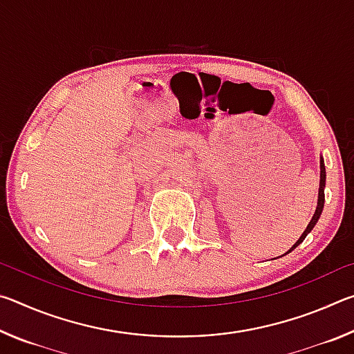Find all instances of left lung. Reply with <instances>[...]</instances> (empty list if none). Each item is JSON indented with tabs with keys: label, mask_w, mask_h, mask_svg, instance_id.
Returning a JSON list of instances; mask_svg holds the SVG:
<instances>
[{
	"label": "left lung",
	"mask_w": 354,
	"mask_h": 354,
	"mask_svg": "<svg viewBox=\"0 0 354 354\" xmlns=\"http://www.w3.org/2000/svg\"><path fill=\"white\" fill-rule=\"evenodd\" d=\"M325 184H326V170H325V164H323V158L320 159V189H319V201H317V209H315V214H314V217H313V220L309 221V225H308V227L306 230H304V232L301 234V237L298 239L297 241V243L293 245V247L287 251V253H290L292 250H295L299 243H301L304 239H306V236L309 234L310 231H313V227L315 226V223L317 221H319V218H320V215H322V211H323V205H325Z\"/></svg>",
	"instance_id": "obj_1"
}]
</instances>
